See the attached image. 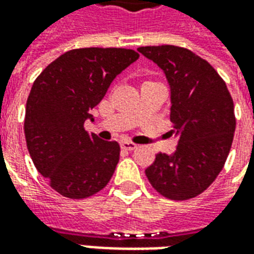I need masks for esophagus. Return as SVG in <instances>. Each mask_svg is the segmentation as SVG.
<instances>
[{
  "instance_id": "1",
  "label": "esophagus",
  "mask_w": 254,
  "mask_h": 254,
  "mask_svg": "<svg viewBox=\"0 0 254 254\" xmlns=\"http://www.w3.org/2000/svg\"><path fill=\"white\" fill-rule=\"evenodd\" d=\"M121 148L125 151H133V149L137 148V145L130 141H121Z\"/></svg>"
}]
</instances>
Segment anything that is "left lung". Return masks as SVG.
Returning a JSON list of instances; mask_svg holds the SVG:
<instances>
[{"mask_svg":"<svg viewBox=\"0 0 254 254\" xmlns=\"http://www.w3.org/2000/svg\"><path fill=\"white\" fill-rule=\"evenodd\" d=\"M158 64L171 88L174 154H158L145 170L155 190L170 200L201 194L223 169L235 130L234 102L212 65L185 47H138Z\"/></svg>","mask_w":254,"mask_h":254,"instance_id":"left-lung-1","label":"left lung"}]
</instances>
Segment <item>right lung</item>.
I'll return each mask as SVG.
<instances>
[{
    "instance_id": "add662e5",
    "label": "right lung",
    "mask_w": 254,
    "mask_h": 254,
    "mask_svg": "<svg viewBox=\"0 0 254 254\" xmlns=\"http://www.w3.org/2000/svg\"><path fill=\"white\" fill-rule=\"evenodd\" d=\"M138 58L130 49L69 50L36 77L27 99L24 134L36 170L67 198H85L109 184L120 144L84 129L117 74Z\"/></svg>"
}]
</instances>
